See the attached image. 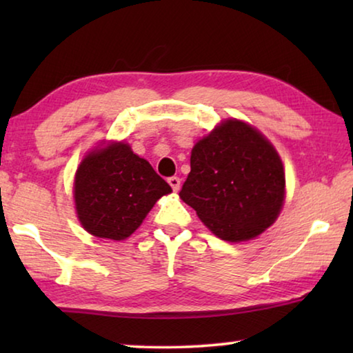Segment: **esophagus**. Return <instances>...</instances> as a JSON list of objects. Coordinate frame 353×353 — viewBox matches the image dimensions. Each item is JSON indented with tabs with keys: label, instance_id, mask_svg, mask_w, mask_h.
I'll return each instance as SVG.
<instances>
[{
	"label": "esophagus",
	"instance_id": "1",
	"mask_svg": "<svg viewBox=\"0 0 353 353\" xmlns=\"http://www.w3.org/2000/svg\"><path fill=\"white\" fill-rule=\"evenodd\" d=\"M168 183L171 185V188H172V191H179V188H181V179L179 177H176V176H172V177H170L168 179Z\"/></svg>",
	"mask_w": 353,
	"mask_h": 353
}]
</instances>
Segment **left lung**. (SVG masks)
I'll list each match as a JSON object with an SVG mask.
<instances>
[{"label": "left lung", "instance_id": "left-lung-1", "mask_svg": "<svg viewBox=\"0 0 353 353\" xmlns=\"http://www.w3.org/2000/svg\"><path fill=\"white\" fill-rule=\"evenodd\" d=\"M181 199L221 240L240 243L274 224L285 201V172L270 140L225 119L191 149Z\"/></svg>", "mask_w": 353, "mask_h": 353}]
</instances>
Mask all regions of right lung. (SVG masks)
<instances>
[{"instance_id":"add662e5","label":"right lung","mask_w":353,"mask_h":353,"mask_svg":"<svg viewBox=\"0 0 353 353\" xmlns=\"http://www.w3.org/2000/svg\"><path fill=\"white\" fill-rule=\"evenodd\" d=\"M171 187L124 141L87 154L74 176L77 218L88 234L121 241Z\"/></svg>"}]
</instances>
